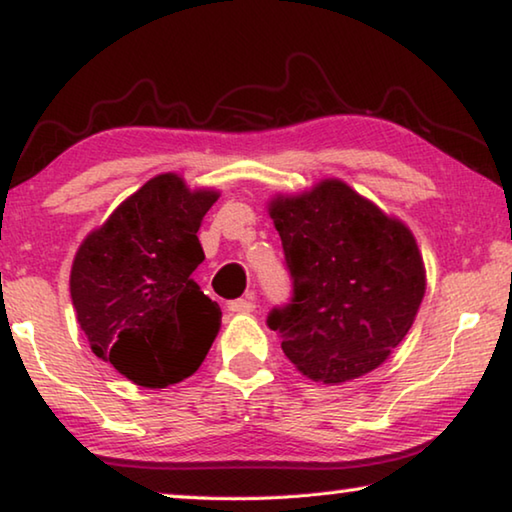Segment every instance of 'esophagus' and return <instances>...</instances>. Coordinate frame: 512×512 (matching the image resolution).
I'll list each match as a JSON object with an SVG mask.
<instances>
[{
    "label": "esophagus",
    "mask_w": 512,
    "mask_h": 512,
    "mask_svg": "<svg viewBox=\"0 0 512 512\" xmlns=\"http://www.w3.org/2000/svg\"><path fill=\"white\" fill-rule=\"evenodd\" d=\"M227 310H230V312H239V314L253 312V310H255V296H253V294H246V298L230 300V303H227Z\"/></svg>",
    "instance_id": "34e87169"
}]
</instances>
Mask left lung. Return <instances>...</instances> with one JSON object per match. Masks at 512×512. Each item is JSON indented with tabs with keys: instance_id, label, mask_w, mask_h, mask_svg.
<instances>
[{
	"instance_id": "8db88e82",
	"label": "left lung",
	"mask_w": 512,
	"mask_h": 512,
	"mask_svg": "<svg viewBox=\"0 0 512 512\" xmlns=\"http://www.w3.org/2000/svg\"><path fill=\"white\" fill-rule=\"evenodd\" d=\"M291 278L289 303L266 326L282 351L321 383H344L383 364L415 321L424 262L408 227L339 180L271 202Z\"/></svg>"
}]
</instances>
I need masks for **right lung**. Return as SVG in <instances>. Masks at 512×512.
Masks as SVG:
<instances>
[{"instance_id":"right-lung-1","label":"right lung","mask_w":512,"mask_h":512,"mask_svg":"<svg viewBox=\"0 0 512 512\" xmlns=\"http://www.w3.org/2000/svg\"><path fill=\"white\" fill-rule=\"evenodd\" d=\"M214 191L157 175L81 243L70 273L77 321L97 358L143 387L196 373L221 328V307L191 273Z\"/></svg>"}]
</instances>
